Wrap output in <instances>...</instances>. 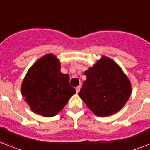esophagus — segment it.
<instances>
[{"instance_id":"1","label":"esophagus","mask_w":150,"mask_h":150,"mask_svg":"<svg viewBox=\"0 0 150 150\" xmlns=\"http://www.w3.org/2000/svg\"><path fill=\"white\" fill-rule=\"evenodd\" d=\"M76 92L77 93H79V91H80V89H81V86H80V85H79V86H78V87H76Z\"/></svg>"}]
</instances>
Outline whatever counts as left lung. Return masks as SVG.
<instances>
[{
  "mask_svg": "<svg viewBox=\"0 0 150 150\" xmlns=\"http://www.w3.org/2000/svg\"><path fill=\"white\" fill-rule=\"evenodd\" d=\"M84 74L87 79L79 95L98 117L116 114L129 100L132 92L130 81L110 58L103 56Z\"/></svg>",
  "mask_w": 150,
  "mask_h": 150,
  "instance_id": "8db88e82",
  "label": "left lung"
}]
</instances>
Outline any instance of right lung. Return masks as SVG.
Instances as JSON below:
<instances>
[{
	"mask_svg": "<svg viewBox=\"0 0 150 150\" xmlns=\"http://www.w3.org/2000/svg\"><path fill=\"white\" fill-rule=\"evenodd\" d=\"M60 61L53 54L39 59L30 68L21 85V93L33 112L52 117L63 109L76 93L69 76L60 71Z\"/></svg>",
	"mask_w": 150,
	"mask_h": 150,
	"instance_id": "add662e5",
	"label": "right lung"
}]
</instances>
